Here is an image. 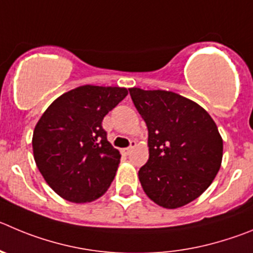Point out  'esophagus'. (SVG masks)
<instances>
[{"label":"esophagus","mask_w":253,"mask_h":253,"mask_svg":"<svg viewBox=\"0 0 253 253\" xmlns=\"http://www.w3.org/2000/svg\"><path fill=\"white\" fill-rule=\"evenodd\" d=\"M135 145H136L135 140H130V145H129L128 148H124V149H122V153L125 155L129 154V153H130V150L133 149V148H135Z\"/></svg>","instance_id":"1"}]
</instances>
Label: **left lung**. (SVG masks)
Returning <instances> with one entry per match:
<instances>
[{
	"label": "left lung",
	"mask_w": 253,
	"mask_h": 253,
	"mask_svg": "<svg viewBox=\"0 0 253 253\" xmlns=\"http://www.w3.org/2000/svg\"><path fill=\"white\" fill-rule=\"evenodd\" d=\"M129 94L148 128L149 159L138 173L145 194L169 210L188 205L221 168L223 140L216 123L175 92L131 87Z\"/></svg>",
	"instance_id": "left-lung-1"
}]
</instances>
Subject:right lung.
Masks as SVG:
<instances>
[{"mask_svg":"<svg viewBox=\"0 0 253 253\" xmlns=\"http://www.w3.org/2000/svg\"><path fill=\"white\" fill-rule=\"evenodd\" d=\"M126 95L125 87L79 86L59 96L37 122L35 162L46 183L66 201L91 202L110 187L120 153L108 142L101 123Z\"/></svg>","mask_w":253,"mask_h":253,"instance_id":"add662e5","label":"right lung"}]
</instances>
